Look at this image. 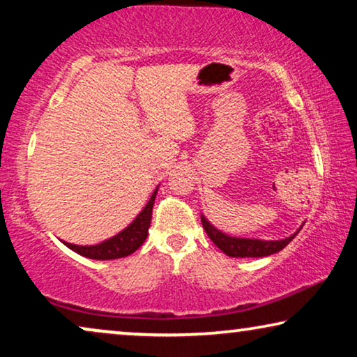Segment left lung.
Returning a JSON list of instances; mask_svg holds the SVG:
<instances>
[{
    "label": "left lung",
    "mask_w": 357,
    "mask_h": 357,
    "mask_svg": "<svg viewBox=\"0 0 357 357\" xmlns=\"http://www.w3.org/2000/svg\"><path fill=\"white\" fill-rule=\"evenodd\" d=\"M202 222L204 231H206L208 237L216 243L218 248L226 253L227 257H237V258H258V257H268L273 253L280 252L299 234L301 229L292 236L281 238V241H260V238H242V237H231L227 234L218 231L211 222L202 214Z\"/></svg>",
    "instance_id": "obj_1"
}]
</instances>
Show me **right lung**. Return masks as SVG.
Here are the masks:
<instances>
[{"instance_id": "1", "label": "right lung", "mask_w": 357, "mask_h": 357, "mask_svg": "<svg viewBox=\"0 0 357 357\" xmlns=\"http://www.w3.org/2000/svg\"><path fill=\"white\" fill-rule=\"evenodd\" d=\"M155 193H158V188L154 190L153 197L149 198V202L143 208V211L135 218V221L128 227H125L123 231L116 234V236L107 238V241L97 243V245H75V243L70 242L63 243L68 248H71L73 252L79 253V255L86 258H92V260H115V258L131 255V253L143 245L146 237H148Z\"/></svg>"}]
</instances>
